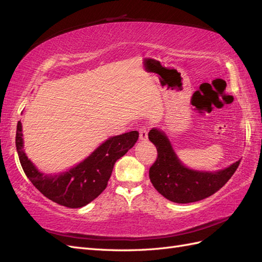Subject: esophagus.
Returning <instances> with one entry per match:
<instances>
[{
  "label": "esophagus",
  "mask_w": 262,
  "mask_h": 262,
  "mask_svg": "<svg viewBox=\"0 0 262 262\" xmlns=\"http://www.w3.org/2000/svg\"><path fill=\"white\" fill-rule=\"evenodd\" d=\"M139 133H140V140H142V141L147 140V138H148V136H147L148 129H147L146 125L141 126V128L139 129Z\"/></svg>",
  "instance_id": "esophagus-1"
}]
</instances>
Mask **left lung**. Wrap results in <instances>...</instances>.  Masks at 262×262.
I'll return each mask as SVG.
<instances>
[{"label": "left lung", "mask_w": 262, "mask_h": 262, "mask_svg": "<svg viewBox=\"0 0 262 262\" xmlns=\"http://www.w3.org/2000/svg\"><path fill=\"white\" fill-rule=\"evenodd\" d=\"M148 139L157 149L156 161L148 172L150 182L166 199L176 203L200 201L214 194L231 179L241 163L215 172L192 170L181 164L163 131L152 129Z\"/></svg>", "instance_id": "8db88e82"}]
</instances>
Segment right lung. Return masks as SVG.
Returning a JSON list of instances; mask_svg holds the SVG:
<instances>
[{"mask_svg": "<svg viewBox=\"0 0 262 262\" xmlns=\"http://www.w3.org/2000/svg\"><path fill=\"white\" fill-rule=\"evenodd\" d=\"M21 136V123L18 121L15 143L24 172L31 184L51 201L76 209L89 204L104 191L115 163L136 144L139 132L131 131L109 138L82 163L54 176L40 172L28 160L23 149Z\"/></svg>", "mask_w": 262, "mask_h": 262, "instance_id": "add662e5", "label": "right lung"}]
</instances>
